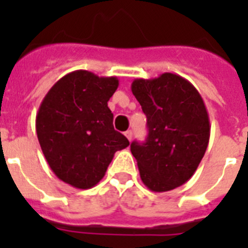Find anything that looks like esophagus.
Returning a JSON list of instances; mask_svg holds the SVG:
<instances>
[{
    "mask_svg": "<svg viewBox=\"0 0 248 248\" xmlns=\"http://www.w3.org/2000/svg\"><path fill=\"white\" fill-rule=\"evenodd\" d=\"M124 135H126V138H127V139L131 141V139H132V131H131V130H127V131L124 132Z\"/></svg>",
    "mask_w": 248,
    "mask_h": 248,
    "instance_id": "1",
    "label": "esophagus"
}]
</instances>
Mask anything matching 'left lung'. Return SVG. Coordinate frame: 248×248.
I'll list each match as a JSON object with an SVG mask.
<instances>
[{
    "instance_id": "obj_1",
    "label": "left lung",
    "mask_w": 248,
    "mask_h": 248,
    "mask_svg": "<svg viewBox=\"0 0 248 248\" xmlns=\"http://www.w3.org/2000/svg\"><path fill=\"white\" fill-rule=\"evenodd\" d=\"M131 91L147 116V140L131 143L141 181L152 192L172 190L193 176L207 149L210 120L203 99L173 73L136 78Z\"/></svg>"
}]
</instances>
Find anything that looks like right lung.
Wrapping results in <instances>:
<instances>
[{"label":"right lung","instance_id":"1","mask_svg":"<svg viewBox=\"0 0 248 248\" xmlns=\"http://www.w3.org/2000/svg\"><path fill=\"white\" fill-rule=\"evenodd\" d=\"M117 87V77L75 71L62 77L41 103L36 116L41 149L52 172L75 188L95 186L114 153L130 145L113 127L108 108Z\"/></svg>","mask_w":248,"mask_h":248}]
</instances>
